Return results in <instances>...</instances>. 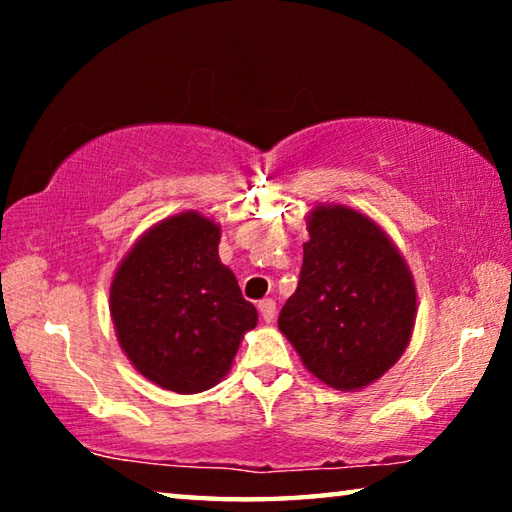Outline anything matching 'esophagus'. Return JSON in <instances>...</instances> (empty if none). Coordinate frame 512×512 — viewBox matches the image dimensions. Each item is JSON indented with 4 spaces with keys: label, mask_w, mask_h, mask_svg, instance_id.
<instances>
[{
    "label": "esophagus",
    "mask_w": 512,
    "mask_h": 512,
    "mask_svg": "<svg viewBox=\"0 0 512 512\" xmlns=\"http://www.w3.org/2000/svg\"><path fill=\"white\" fill-rule=\"evenodd\" d=\"M257 307H259V316H262L264 323H271V320L275 318V302L271 298H266L259 302Z\"/></svg>",
    "instance_id": "34e87169"
}]
</instances>
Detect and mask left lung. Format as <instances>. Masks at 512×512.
<instances>
[{
    "mask_svg": "<svg viewBox=\"0 0 512 512\" xmlns=\"http://www.w3.org/2000/svg\"><path fill=\"white\" fill-rule=\"evenodd\" d=\"M298 289L277 327L316 379L359 391L391 370L411 341L418 291L400 248L368 214L318 203Z\"/></svg>",
    "mask_w": 512,
    "mask_h": 512,
    "instance_id": "obj_1",
    "label": "left lung"
}]
</instances>
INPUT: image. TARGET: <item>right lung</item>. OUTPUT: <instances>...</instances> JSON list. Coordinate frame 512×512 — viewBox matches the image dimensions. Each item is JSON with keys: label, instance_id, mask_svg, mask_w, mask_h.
<instances>
[{"label": "right lung", "instance_id": "1", "mask_svg": "<svg viewBox=\"0 0 512 512\" xmlns=\"http://www.w3.org/2000/svg\"><path fill=\"white\" fill-rule=\"evenodd\" d=\"M221 225L187 210L151 225L110 282V318L133 368L194 395L228 375L257 309L219 259Z\"/></svg>", "mask_w": 512, "mask_h": 512}]
</instances>
